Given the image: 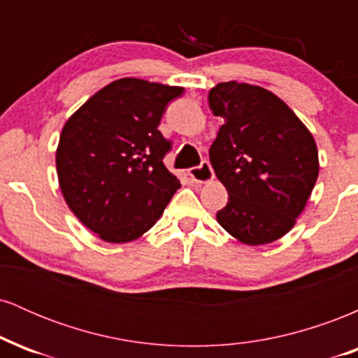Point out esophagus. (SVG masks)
<instances>
[{"instance_id": "esophagus-1", "label": "esophagus", "mask_w": 358, "mask_h": 358, "mask_svg": "<svg viewBox=\"0 0 358 358\" xmlns=\"http://www.w3.org/2000/svg\"><path fill=\"white\" fill-rule=\"evenodd\" d=\"M188 176L193 180L195 183H207L213 180V170L208 162H202L200 166H193L188 170Z\"/></svg>"}]
</instances>
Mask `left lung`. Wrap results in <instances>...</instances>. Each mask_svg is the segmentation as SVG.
I'll use <instances>...</instances> for the list:
<instances>
[{"mask_svg":"<svg viewBox=\"0 0 358 358\" xmlns=\"http://www.w3.org/2000/svg\"><path fill=\"white\" fill-rule=\"evenodd\" d=\"M208 106L224 117L210 163L229 193L217 222L242 244L281 239L296 224L318 178L313 134L285 101L259 85L220 82Z\"/></svg>","mask_w":358,"mask_h":358,"instance_id":"8db88e82","label":"left lung"}]
</instances>
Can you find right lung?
I'll use <instances>...</instances> for the list:
<instances>
[{
    "mask_svg": "<svg viewBox=\"0 0 358 358\" xmlns=\"http://www.w3.org/2000/svg\"><path fill=\"white\" fill-rule=\"evenodd\" d=\"M183 87L124 77L80 106L62 127L55 163L62 195L99 239L131 242L150 231L180 188L158 131Z\"/></svg>",
    "mask_w": 358,
    "mask_h": 358,
    "instance_id": "right-lung-1",
    "label": "right lung"
}]
</instances>
